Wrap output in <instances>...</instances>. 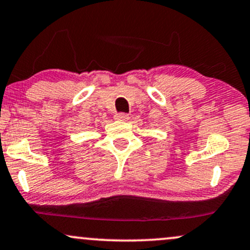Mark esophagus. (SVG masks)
Instances as JSON below:
<instances>
[{"label":"esophagus","instance_id":"34e87169","mask_svg":"<svg viewBox=\"0 0 250 250\" xmlns=\"http://www.w3.org/2000/svg\"><path fill=\"white\" fill-rule=\"evenodd\" d=\"M113 118H115V120H119V122H125V120L130 118V116L127 113H116Z\"/></svg>","mask_w":250,"mask_h":250}]
</instances>
